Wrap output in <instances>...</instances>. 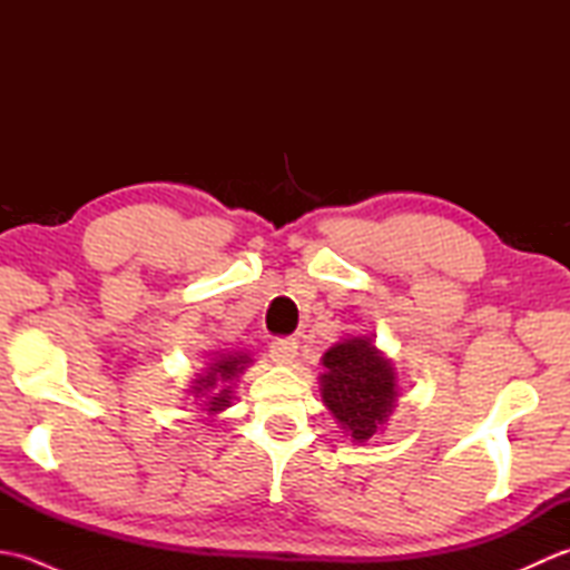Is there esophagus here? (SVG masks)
I'll use <instances>...</instances> for the list:
<instances>
[{"instance_id": "obj_1", "label": "esophagus", "mask_w": 570, "mask_h": 570, "mask_svg": "<svg viewBox=\"0 0 570 570\" xmlns=\"http://www.w3.org/2000/svg\"><path fill=\"white\" fill-rule=\"evenodd\" d=\"M296 353H298L296 337H276V341L269 345V357L276 362V365H292Z\"/></svg>"}]
</instances>
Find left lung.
Listing matches in <instances>:
<instances>
[{
  "mask_svg": "<svg viewBox=\"0 0 570 570\" xmlns=\"http://www.w3.org/2000/svg\"><path fill=\"white\" fill-rule=\"evenodd\" d=\"M323 402L347 435L367 441L394 406V372L374 345L362 337L337 343L323 357Z\"/></svg>",
  "mask_w": 570,
  "mask_h": 570,
  "instance_id": "left-lung-1",
  "label": "left lung"
}]
</instances>
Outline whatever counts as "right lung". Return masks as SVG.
Instances as JSON below:
<instances>
[{
  "mask_svg": "<svg viewBox=\"0 0 570 570\" xmlns=\"http://www.w3.org/2000/svg\"><path fill=\"white\" fill-rule=\"evenodd\" d=\"M249 362L247 355H227V357H220L213 362L210 372L205 374V377H198L196 380V386H193V392H196L198 396H205L208 402H205V406H208V414H215V411H223L225 406H229V386L227 382L235 380L237 374L245 370V365Z\"/></svg>",
  "mask_w": 570,
  "mask_h": 570,
  "instance_id": "add662e5",
  "label": "right lung"
}]
</instances>
